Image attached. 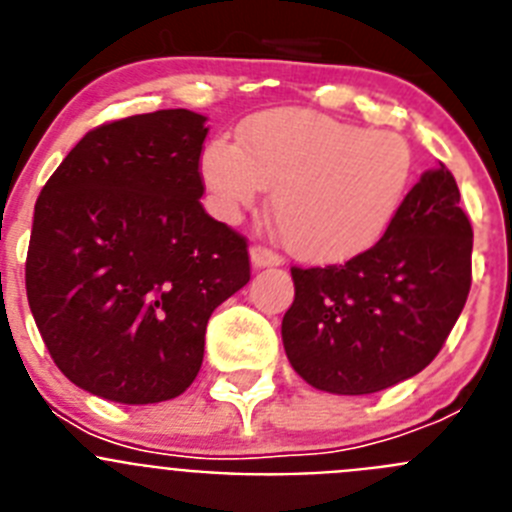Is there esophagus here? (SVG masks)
<instances>
[{
    "mask_svg": "<svg viewBox=\"0 0 512 512\" xmlns=\"http://www.w3.org/2000/svg\"><path fill=\"white\" fill-rule=\"evenodd\" d=\"M251 264L253 269H266V266H279L282 259L274 251H269V248L251 246Z\"/></svg>",
    "mask_w": 512,
    "mask_h": 512,
    "instance_id": "esophagus-1",
    "label": "esophagus"
}]
</instances>
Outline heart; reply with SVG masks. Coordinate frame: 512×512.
Here are the masks:
<instances>
[{
    "instance_id": "heart-1",
    "label": "heart",
    "mask_w": 512,
    "mask_h": 512,
    "mask_svg": "<svg viewBox=\"0 0 512 512\" xmlns=\"http://www.w3.org/2000/svg\"><path fill=\"white\" fill-rule=\"evenodd\" d=\"M413 169L402 135L305 110L251 117L238 143L217 138L202 153L217 215L233 223L274 187L271 217L282 243L310 264H343L377 246L405 202Z\"/></svg>"
}]
</instances>
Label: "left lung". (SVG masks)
<instances>
[{
	"label": "left lung",
	"mask_w": 512,
	"mask_h": 512,
	"mask_svg": "<svg viewBox=\"0 0 512 512\" xmlns=\"http://www.w3.org/2000/svg\"><path fill=\"white\" fill-rule=\"evenodd\" d=\"M282 341L315 390L372 395L423 372L472 287V223L443 164L408 192L382 241L343 266L297 269Z\"/></svg>",
	"instance_id": "8db88e82"
}]
</instances>
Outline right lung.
<instances>
[{"label":"right lung","instance_id":"add662e5","mask_svg":"<svg viewBox=\"0 0 512 512\" xmlns=\"http://www.w3.org/2000/svg\"><path fill=\"white\" fill-rule=\"evenodd\" d=\"M207 117L158 110L71 148L35 202L27 302L76 387L151 405L179 397L212 310L251 279L246 238L202 207Z\"/></svg>","mask_w":512,"mask_h":512}]
</instances>
